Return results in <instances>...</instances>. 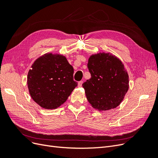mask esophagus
I'll list each match as a JSON object with an SVG mask.
<instances>
[{
    "mask_svg": "<svg viewBox=\"0 0 158 158\" xmlns=\"http://www.w3.org/2000/svg\"><path fill=\"white\" fill-rule=\"evenodd\" d=\"M82 84H83L82 81H80V82H78V87H82Z\"/></svg>",
    "mask_w": 158,
    "mask_h": 158,
    "instance_id": "1",
    "label": "esophagus"
}]
</instances>
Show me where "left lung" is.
Wrapping results in <instances>:
<instances>
[{
	"instance_id": "left-lung-1",
	"label": "left lung",
	"mask_w": 158,
	"mask_h": 158,
	"mask_svg": "<svg viewBox=\"0 0 158 158\" xmlns=\"http://www.w3.org/2000/svg\"><path fill=\"white\" fill-rule=\"evenodd\" d=\"M91 78L82 84L94 109L107 111L121 104L129 88L128 74L121 60L111 53L99 52L88 59Z\"/></svg>"
}]
</instances>
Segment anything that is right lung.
Returning <instances> with one entry per match:
<instances>
[{"mask_svg":"<svg viewBox=\"0 0 158 158\" xmlns=\"http://www.w3.org/2000/svg\"><path fill=\"white\" fill-rule=\"evenodd\" d=\"M73 73L74 69L64 56L51 52L41 56L27 74L31 98L45 109L60 107L78 85L73 80Z\"/></svg>","mask_w":158,"mask_h":158,"instance_id":"obj_1","label":"right lung"}]
</instances>
